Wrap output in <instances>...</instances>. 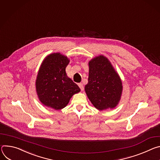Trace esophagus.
Here are the masks:
<instances>
[{
    "instance_id": "1",
    "label": "esophagus",
    "mask_w": 160,
    "mask_h": 160,
    "mask_svg": "<svg viewBox=\"0 0 160 160\" xmlns=\"http://www.w3.org/2000/svg\"><path fill=\"white\" fill-rule=\"evenodd\" d=\"M78 86H79V87L80 88V89H81V91H83V90H84V86H83V84H82V83H79V84H78Z\"/></svg>"
}]
</instances>
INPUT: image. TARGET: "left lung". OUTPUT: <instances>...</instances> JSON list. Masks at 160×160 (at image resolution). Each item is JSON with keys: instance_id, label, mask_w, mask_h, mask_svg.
Here are the masks:
<instances>
[{"instance_id": "8db88e82", "label": "left lung", "mask_w": 160, "mask_h": 160, "mask_svg": "<svg viewBox=\"0 0 160 160\" xmlns=\"http://www.w3.org/2000/svg\"><path fill=\"white\" fill-rule=\"evenodd\" d=\"M86 95L95 107L102 111L115 108L122 90V82L109 60L100 55L89 62Z\"/></svg>"}]
</instances>
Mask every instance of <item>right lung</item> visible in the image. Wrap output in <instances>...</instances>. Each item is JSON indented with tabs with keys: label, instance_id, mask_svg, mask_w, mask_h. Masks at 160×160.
<instances>
[{
	"label": "right lung",
	"instance_id": "obj_1",
	"mask_svg": "<svg viewBox=\"0 0 160 160\" xmlns=\"http://www.w3.org/2000/svg\"><path fill=\"white\" fill-rule=\"evenodd\" d=\"M68 63L67 57L57 52L48 56L41 65L35 86L40 101L47 107L62 109L72 95L81 90L66 74Z\"/></svg>",
	"mask_w": 160,
	"mask_h": 160
}]
</instances>
